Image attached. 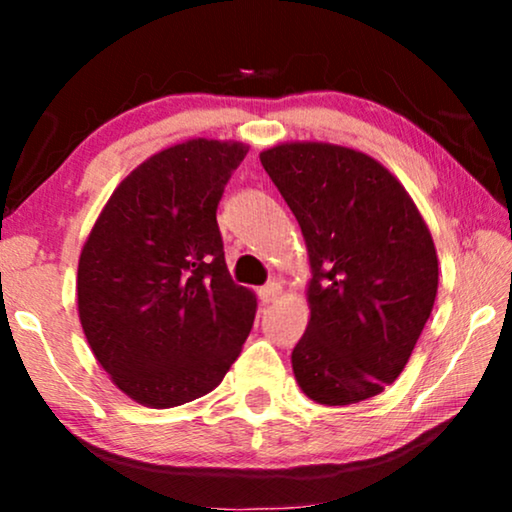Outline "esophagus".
<instances>
[{
  "instance_id": "34e87169",
  "label": "esophagus",
  "mask_w": 512,
  "mask_h": 512,
  "mask_svg": "<svg viewBox=\"0 0 512 512\" xmlns=\"http://www.w3.org/2000/svg\"><path fill=\"white\" fill-rule=\"evenodd\" d=\"M279 293H282V289H279V284L277 282H270V284H265V286H261V289H258V298H261L263 305H270V303H275V300L279 298Z\"/></svg>"
}]
</instances>
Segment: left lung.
<instances>
[{"instance_id":"8db88e82","label":"left lung","mask_w":512,"mask_h":512,"mask_svg":"<svg viewBox=\"0 0 512 512\" xmlns=\"http://www.w3.org/2000/svg\"><path fill=\"white\" fill-rule=\"evenodd\" d=\"M261 165L303 230L310 324L293 347L300 389L321 405L382 394L433 310L438 256L415 202L366 153L282 144Z\"/></svg>"}]
</instances>
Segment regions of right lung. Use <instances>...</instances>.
Segmentation results:
<instances>
[{"instance_id": "add662e5", "label": "right lung", "mask_w": 512, "mask_h": 512, "mask_svg": "<svg viewBox=\"0 0 512 512\" xmlns=\"http://www.w3.org/2000/svg\"><path fill=\"white\" fill-rule=\"evenodd\" d=\"M247 146L191 139L132 170L79 258V317L116 387L149 408L212 391L254 326V293L226 268L216 223Z\"/></svg>"}]
</instances>
